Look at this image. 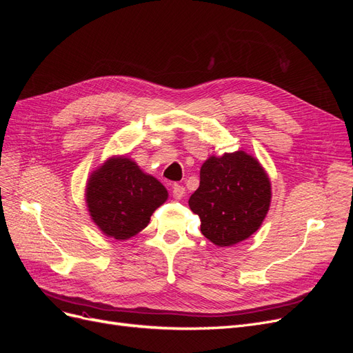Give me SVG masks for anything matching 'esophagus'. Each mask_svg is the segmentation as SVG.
Instances as JSON below:
<instances>
[{
    "instance_id": "obj_1",
    "label": "esophagus",
    "mask_w": 353,
    "mask_h": 353,
    "mask_svg": "<svg viewBox=\"0 0 353 353\" xmlns=\"http://www.w3.org/2000/svg\"><path fill=\"white\" fill-rule=\"evenodd\" d=\"M184 194H185V187H184V185H179V184H174V185H172V196H174L176 200L183 199Z\"/></svg>"
}]
</instances>
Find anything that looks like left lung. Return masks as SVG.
Here are the masks:
<instances>
[{"label": "left lung", "mask_w": 353, "mask_h": 353, "mask_svg": "<svg viewBox=\"0 0 353 353\" xmlns=\"http://www.w3.org/2000/svg\"><path fill=\"white\" fill-rule=\"evenodd\" d=\"M270 203V179L258 160L244 152L209 157L200 169V185L188 200L203 236L221 248L258 231Z\"/></svg>", "instance_id": "1"}]
</instances>
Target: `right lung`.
<instances>
[{"label":"right lung","instance_id":"add662e5","mask_svg":"<svg viewBox=\"0 0 353 353\" xmlns=\"http://www.w3.org/2000/svg\"><path fill=\"white\" fill-rule=\"evenodd\" d=\"M85 197L95 225L108 237L126 240L147 227L168 191L131 159L113 157L91 175Z\"/></svg>","mask_w":353,"mask_h":353}]
</instances>
